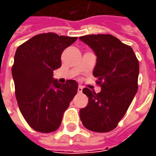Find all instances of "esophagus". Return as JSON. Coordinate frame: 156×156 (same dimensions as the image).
I'll return each mask as SVG.
<instances>
[{"label":"esophagus","mask_w":156,"mask_h":156,"mask_svg":"<svg viewBox=\"0 0 156 156\" xmlns=\"http://www.w3.org/2000/svg\"><path fill=\"white\" fill-rule=\"evenodd\" d=\"M82 88H83V87H82L81 85H79V86H78V89H77L78 93H81V92H82Z\"/></svg>","instance_id":"esophagus-1"}]
</instances>
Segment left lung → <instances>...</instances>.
Here are the masks:
<instances>
[{
  "mask_svg": "<svg viewBox=\"0 0 156 156\" xmlns=\"http://www.w3.org/2000/svg\"><path fill=\"white\" fill-rule=\"evenodd\" d=\"M97 56L93 75L101 87L100 93L83 88L87 105L80 109V118L88 130L105 133L117 127L138 89L139 62L132 48L111 34L80 37Z\"/></svg>",
  "mask_w": 156,
  "mask_h": 156,
  "instance_id": "obj_1",
  "label": "left lung"
}]
</instances>
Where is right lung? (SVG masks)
Instances as JSON below:
<instances>
[{
    "instance_id": "right-lung-1",
    "label": "right lung",
    "mask_w": 156,
    "mask_h": 156,
    "mask_svg": "<svg viewBox=\"0 0 156 156\" xmlns=\"http://www.w3.org/2000/svg\"><path fill=\"white\" fill-rule=\"evenodd\" d=\"M76 40L55 33L40 34L16 49L12 67L15 96L21 115L35 131H55L77 94L75 80L61 84L53 78L54 70L62 66L63 50Z\"/></svg>"
}]
</instances>
